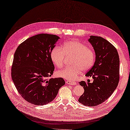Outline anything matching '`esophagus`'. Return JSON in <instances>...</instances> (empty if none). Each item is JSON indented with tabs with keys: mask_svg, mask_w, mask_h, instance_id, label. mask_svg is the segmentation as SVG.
I'll return each mask as SVG.
<instances>
[{
	"mask_svg": "<svg viewBox=\"0 0 130 130\" xmlns=\"http://www.w3.org/2000/svg\"><path fill=\"white\" fill-rule=\"evenodd\" d=\"M66 84H67L68 85H76L77 83H75V82H72V81H67L66 82Z\"/></svg>",
	"mask_w": 130,
	"mask_h": 130,
	"instance_id": "esophagus-1",
	"label": "esophagus"
}]
</instances>
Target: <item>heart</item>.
Returning a JSON list of instances; mask_svg holds the SVG:
<instances>
[{
    "label": "heart",
    "mask_w": 130,
    "mask_h": 130,
    "mask_svg": "<svg viewBox=\"0 0 130 130\" xmlns=\"http://www.w3.org/2000/svg\"><path fill=\"white\" fill-rule=\"evenodd\" d=\"M66 55L73 56L70 67H67L56 72L57 77L74 80L82 71H86L92 67L95 62L94 51L85 44L78 41H67L61 47H56L51 52V59L54 64L61 67L64 64Z\"/></svg>",
    "instance_id": "1"
}]
</instances>
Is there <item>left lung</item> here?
Segmentation results:
<instances>
[{"instance_id": "left-lung-1", "label": "left lung", "mask_w": 130, "mask_h": 130, "mask_svg": "<svg viewBox=\"0 0 130 130\" xmlns=\"http://www.w3.org/2000/svg\"><path fill=\"white\" fill-rule=\"evenodd\" d=\"M88 41L94 50L95 61L85 76L92 77L94 80L79 83L84 92L78 101L84 105L95 106L108 99L118 87L120 59L115 47L104 38L90 36Z\"/></svg>"}]
</instances>
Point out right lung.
Segmentation results:
<instances>
[{"label":"right lung","mask_w":130,"mask_h":130,"mask_svg":"<svg viewBox=\"0 0 130 130\" xmlns=\"http://www.w3.org/2000/svg\"><path fill=\"white\" fill-rule=\"evenodd\" d=\"M59 39L55 35L38 34L24 41L16 50L12 80L18 92L28 103L36 105L48 104L65 84L62 78L47 79L55 70L51 52Z\"/></svg>","instance_id":"right-lung-1"}]
</instances>
